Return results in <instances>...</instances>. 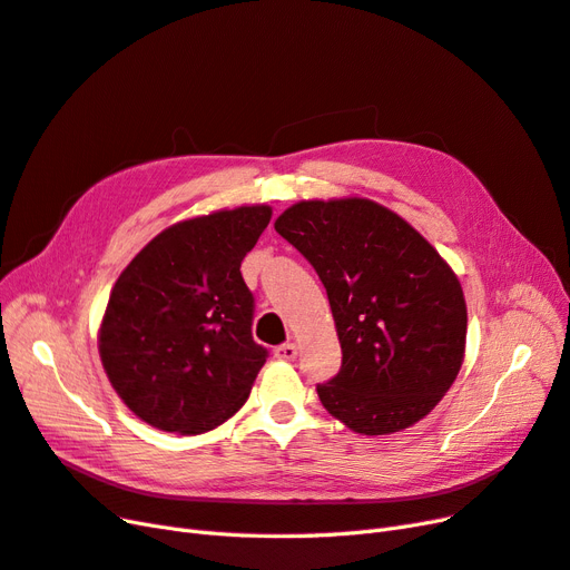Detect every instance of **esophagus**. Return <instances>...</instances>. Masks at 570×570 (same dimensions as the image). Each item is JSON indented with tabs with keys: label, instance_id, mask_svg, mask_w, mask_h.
Segmentation results:
<instances>
[{
	"label": "esophagus",
	"instance_id": "1",
	"mask_svg": "<svg viewBox=\"0 0 570 570\" xmlns=\"http://www.w3.org/2000/svg\"><path fill=\"white\" fill-rule=\"evenodd\" d=\"M275 356H278V358H285V361L297 358V344H295V342L278 344V347H275Z\"/></svg>",
	"mask_w": 570,
	"mask_h": 570
}]
</instances>
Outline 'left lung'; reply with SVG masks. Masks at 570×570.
<instances>
[{"instance_id": "obj_1", "label": "left lung", "mask_w": 570, "mask_h": 570, "mask_svg": "<svg viewBox=\"0 0 570 570\" xmlns=\"http://www.w3.org/2000/svg\"><path fill=\"white\" fill-rule=\"evenodd\" d=\"M278 230L318 273L333 308L342 368L318 400L354 433L419 423L456 381L465 352L463 289L428 239L371 199H312Z\"/></svg>"}]
</instances>
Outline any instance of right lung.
<instances>
[{"mask_svg": "<svg viewBox=\"0 0 570 570\" xmlns=\"http://www.w3.org/2000/svg\"><path fill=\"white\" fill-rule=\"evenodd\" d=\"M271 206H237L159 233L118 275L99 327L109 383L145 423L199 435L247 402L268 350L252 337L239 264Z\"/></svg>", "mask_w": 570, "mask_h": 570, "instance_id": "1", "label": "right lung"}]
</instances>
